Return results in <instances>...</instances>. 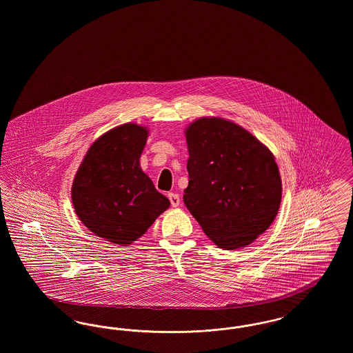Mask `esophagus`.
Masks as SVG:
<instances>
[{
    "label": "esophagus",
    "mask_w": 353,
    "mask_h": 353,
    "mask_svg": "<svg viewBox=\"0 0 353 353\" xmlns=\"http://www.w3.org/2000/svg\"><path fill=\"white\" fill-rule=\"evenodd\" d=\"M168 197L169 201H170L173 208H176V206L180 205V196H179L177 193H169Z\"/></svg>",
    "instance_id": "esophagus-1"
}]
</instances>
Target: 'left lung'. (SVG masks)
<instances>
[{"label": "left lung", "mask_w": 353, "mask_h": 353, "mask_svg": "<svg viewBox=\"0 0 353 353\" xmlns=\"http://www.w3.org/2000/svg\"><path fill=\"white\" fill-rule=\"evenodd\" d=\"M184 134L188 210L221 249L252 245L274 222L282 201L275 156L228 119L202 117L188 124Z\"/></svg>", "instance_id": "left-lung-1"}]
</instances>
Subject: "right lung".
Instances as JSON below:
<instances>
[{
	"label": "right lung",
	"instance_id": "obj_1",
	"mask_svg": "<svg viewBox=\"0 0 353 353\" xmlns=\"http://www.w3.org/2000/svg\"><path fill=\"white\" fill-rule=\"evenodd\" d=\"M148 134L147 127L136 123L101 134L72 181L78 219L92 234L114 245H132L170 205L140 167Z\"/></svg>",
	"mask_w": 353,
	"mask_h": 353
}]
</instances>
